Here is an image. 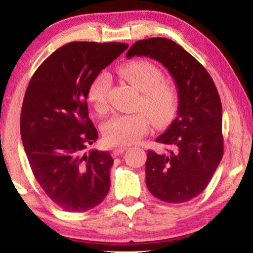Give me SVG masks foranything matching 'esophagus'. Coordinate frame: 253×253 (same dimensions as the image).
Wrapping results in <instances>:
<instances>
[{"mask_svg": "<svg viewBox=\"0 0 253 253\" xmlns=\"http://www.w3.org/2000/svg\"><path fill=\"white\" fill-rule=\"evenodd\" d=\"M127 150V147L126 146H119V147H116L115 150L113 151V153H114V155H121V154H123L124 152H126Z\"/></svg>", "mask_w": 253, "mask_h": 253, "instance_id": "1", "label": "esophagus"}]
</instances>
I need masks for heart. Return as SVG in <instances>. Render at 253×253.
Segmentation results:
<instances>
[{"mask_svg": "<svg viewBox=\"0 0 253 253\" xmlns=\"http://www.w3.org/2000/svg\"><path fill=\"white\" fill-rule=\"evenodd\" d=\"M119 74L140 91L138 108L133 114H119L102 126L103 139L110 145L137 143L151 129L152 121L162 126L174 119L178 107V95L174 85L162 79L157 65L146 60L126 62L119 68ZM110 77L106 72L96 75L88 86L87 99L98 113L108 109Z\"/></svg>", "mask_w": 253, "mask_h": 253, "instance_id": "heart-1", "label": "heart"}]
</instances>
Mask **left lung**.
I'll return each instance as SVG.
<instances>
[{"label":"left lung","instance_id":"obj_1","mask_svg":"<svg viewBox=\"0 0 253 253\" xmlns=\"http://www.w3.org/2000/svg\"><path fill=\"white\" fill-rule=\"evenodd\" d=\"M146 56L168 69L178 91L177 116L148 150L146 185L166 203L189 202L203 192L223 157L222 106L212 77L191 54L170 39L134 42L126 57Z\"/></svg>","mask_w":253,"mask_h":253}]
</instances>
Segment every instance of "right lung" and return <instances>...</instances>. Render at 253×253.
<instances>
[{
  "mask_svg": "<svg viewBox=\"0 0 253 253\" xmlns=\"http://www.w3.org/2000/svg\"><path fill=\"white\" fill-rule=\"evenodd\" d=\"M76 41L48 56L31 78L20 113V136L34 177L67 212L94 209L110 188L109 152L85 148L98 139L87 91L96 75L126 48Z\"/></svg>",
  "mask_w": 253,
  "mask_h": 253,
  "instance_id": "right-lung-1",
  "label": "right lung"
}]
</instances>
